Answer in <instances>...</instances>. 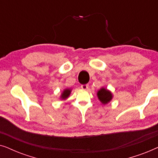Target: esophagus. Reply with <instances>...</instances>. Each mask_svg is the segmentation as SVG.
<instances>
[{
    "mask_svg": "<svg viewBox=\"0 0 158 158\" xmlns=\"http://www.w3.org/2000/svg\"><path fill=\"white\" fill-rule=\"evenodd\" d=\"M88 87H89V85H82L81 86V89H84V90L87 89H88Z\"/></svg>",
    "mask_w": 158,
    "mask_h": 158,
    "instance_id": "34e87169",
    "label": "esophagus"
}]
</instances>
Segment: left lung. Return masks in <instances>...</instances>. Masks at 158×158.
I'll use <instances>...</instances> for the list:
<instances>
[{"label": "left lung", "instance_id": "obj_1", "mask_svg": "<svg viewBox=\"0 0 158 158\" xmlns=\"http://www.w3.org/2000/svg\"><path fill=\"white\" fill-rule=\"evenodd\" d=\"M97 96H98V100L104 106L108 104L111 100H113V95L112 92L107 88L102 87L97 92Z\"/></svg>", "mask_w": 158, "mask_h": 158}]
</instances>
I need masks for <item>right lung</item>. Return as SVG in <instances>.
Wrapping results in <instances>:
<instances>
[{"mask_svg":"<svg viewBox=\"0 0 158 158\" xmlns=\"http://www.w3.org/2000/svg\"><path fill=\"white\" fill-rule=\"evenodd\" d=\"M71 91H72V89H71V88H66V89H64L59 97L60 100H66V99H68L71 93Z\"/></svg>","mask_w":158,"mask_h":158,"instance_id":"obj_1","label":"right lung"}]
</instances>
